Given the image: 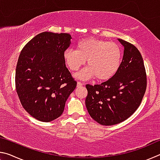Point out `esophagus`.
I'll use <instances>...</instances> for the list:
<instances>
[{"label":"esophagus","mask_w":160,"mask_h":160,"mask_svg":"<svg viewBox=\"0 0 160 160\" xmlns=\"http://www.w3.org/2000/svg\"><path fill=\"white\" fill-rule=\"evenodd\" d=\"M83 85V83L82 82H77V87H81Z\"/></svg>","instance_id":"34e87169"}]
</instances>
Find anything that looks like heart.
Returning <instances> with one entry per match:
<instances>
[{
	"instance_id": "obj_1",
	"label": "heart",
	"mask_w": 160,
	"mask_h": 160,
	"mask_svg": "<svg viewBox=\"0 0 160 160\" xmlns=\"http://www.w3.org/2000/svg\"><path fill=\"white\" fill-rule=\"evenodd\" d=\"M63 59L72 71H77L85 63L88 67L81 70L76 77L88 80L95 77L97 80H107L114 75L121 66L122 49L117 43L94 38H86L76 45V50L68 48Z\"/></svg>"
}]
</instances>
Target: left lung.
I'll return each mask as SVG.
<instances>
[{
    "label": "left lung",
    "instance_id": "left-lung-1",
    "mask_svg": "<svg viewBox=\"0 0 160 160\" xmlns=\"http://www.w3.org/2000/svg\"><path fill=\"white\" fill-rule=\"evenodd\" d=\"M124 47L117 72L100 85H86L89 114L103 126L118 124L129 118L142 102L147 87L143 59L134 45L118 39Z\"/></svg>",
    "mask_w": 160,
    "mask_h": 160
}]
</instances>
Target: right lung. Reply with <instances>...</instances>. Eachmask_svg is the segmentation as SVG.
Listing matches in <instances>:
<instances>
[{"label": "right lung", "mask_w": 160, "mask_h": 160, "mask_svg": "<svg viewBox=\"0 0 160 160\" xmlns=\"http://www.w3.org/2000/svg\"><path fill=\"white\" fill-rule=\"evenodd\" d=\"M71 39L67 33L42 32L24 47L19 56L16 91L24 109L40 121L58 118L76 88L63 59Z\"/></svg>", "instance_id": "add662e5"}]
</instances>
